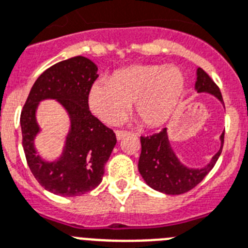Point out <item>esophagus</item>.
I'll return each mask as SVG.
<instances>
[{
	"mask_svg": "<svg viewBox=\"0 0 248 248\" xmlns=\"http://www.w3.org/2000/svg\"><path fill=\"white\" fill-rule=\"evenodd\" d=\"M126 134H128V133H126V132H122V130H116V132H115L116 139H118V140H122L123 138H125Z\"/></svg>",
	"mask_w": 248,
	"mask_h": 248,
	"instance_id": "obj_1",
	"label": "esophagus"
}]
</instances>
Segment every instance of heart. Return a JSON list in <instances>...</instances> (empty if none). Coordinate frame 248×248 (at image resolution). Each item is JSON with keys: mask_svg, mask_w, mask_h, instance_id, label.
<instances>
[{"mask_svg": "<svg viewBox=\"0 0 248 248\" xmlns=\"http://www.w3.org/2000/svg\"><path fill=\"white\" fill-rule=\"evenodd\" d=\"M185 88V75L178 67L135 65L114 74L111 81L96 80L89 89L88 104L101 122L114 124L134 103L135 115L145 126L155 129L172 118Z\"/></svg>", "mask_w": 248, "mask_h": 248, "instance_id": "obj_1", "label": "heart"}]
</instances>
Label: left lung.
Segmentation results:
<instances>
[{
    "instance_id": "8db88e82",
    "label": "left lung",
    "mask_w": 248,
    "mask_h": 248,
    "mask_svg": "<svg viewBox=\"0 0 248 248\" xmlns=\"http://www.w3.org/2000/svg\"><path fill=\"white\" fill-rule=\"evenodd\" d=\"M196 75L194 89L197 92L212 95L219 103L223 104L222 94L215 81L201 67H197ZM223 139L225 132L219 137L221 147L218 152L206 166L202 168H192L183 164L174 153L167 128L152 137H140L141 153L138 163L139 173L145 183L158 192L172 196L186 193L202 182L215 167L222 153Z\"/></svg>"
}]
</instances>
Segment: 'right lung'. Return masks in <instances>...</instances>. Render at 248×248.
Wrapping results in <instances>:
<instances>
[{"instance_id": "add662e5", "label": "right lung", "mask_w": 248, "mask_h": 248, "mask_svg": "<svg viewBox=\"0 0 248 248\" xmlns=\"http://www.w3.org/2000/svg\"><path fill=\"white\" fill-rule=\"evenodd\" d=\"M98 76L96 65L84 56L55 63L37 78L23 105L20 125L27 164L40 185L58 196H81L98 187L116 144L113 130L89 110V89ZM45 100L58 101L69 116L63 150L54 161L42 158L34 145L41 132L37 109Z\"/></svg>"}]
</instances>
